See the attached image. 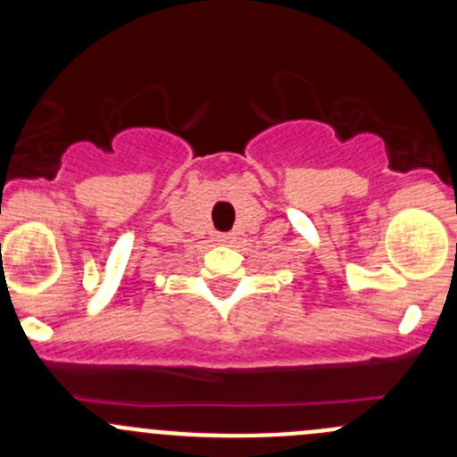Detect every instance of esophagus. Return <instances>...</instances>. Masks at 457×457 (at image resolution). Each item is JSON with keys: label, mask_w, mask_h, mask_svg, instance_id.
I'll use <instances>...</instances> for the list:
<instances>
[{"label": "esophagus", "mask_w": 457, "mask_h": 457, "mask_svg": "<svg viewBox=\"0 0 457 457\" xmlns=\"http://www.w3.org/2000/svg\"><path fill=\"white\" fill-rule=\"evenodd\" d=\"M229 238H232V237H229V234H219V241H223V243H229Z\"/></svg>", "instance_id": "34e87169"}]
</instances>
